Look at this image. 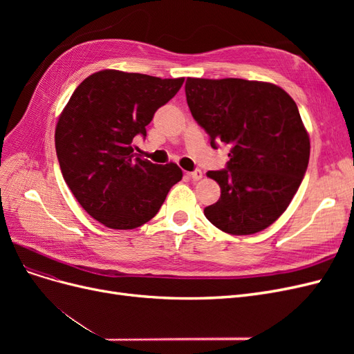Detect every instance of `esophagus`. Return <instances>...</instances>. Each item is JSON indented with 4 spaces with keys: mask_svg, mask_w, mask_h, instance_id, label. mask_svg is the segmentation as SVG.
I'll list each match as a JSON object with an SVG mask.
<instances>
[{
    "mask_svg": "<svg viewBox=\"0 0 354 354\" xmlns=\"http://www.w3.org/2000/svg\"><path fill=\"white\" fill-rule=\"evenodd\" d=\"M187 174H189V177H190L192 180H195V181H198V180L202 178V171H201V169H195V171H192V173H187Z\"/></svg>",
    "mask_w": 354,
    "mask_h": 354,
    "instance_id": "34e87169",
    "label": "esophagus"
}]
</instances>
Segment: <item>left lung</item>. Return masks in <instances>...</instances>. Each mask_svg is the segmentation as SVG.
<instances>
[{
	"mask_svg": "<svg viewBox=\"0 0 354 354\" xmlns=\"http://www.w3.org/2000/svg\"><path fill=\"white\" fill-rule=\"evenodd\" d=\"M192 116L214 149L230 145L224 169L208 171L221 196L203 209L230 234L269 227L291 203L310 158V140L291 95L270 82L187 78Z\"/></svg>",
	"mask_w": 354,
	"mask_h": 354,
	"instance_id": "1",
	"label": "left lung"
}]
</instances>
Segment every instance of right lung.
<instances>
[{
  "label": "right lung",
  "instance_id": "right-lung-1",
  "mask_svg": "<svg viewBox=\"0 0 354 354\" xmlns=\"http://www.w3.org/2000/svg\"><path fill=\"white\" fill-rule=\"evenodd\" d=\"M183 81L100 71L78 85L59 116L55 142L63 178L106 227L136 229L152 220L183 177L177 164H152L136 158L133 147Z\"/></svg>",
  "mask_w": 354,
  "mask_h": 354
}]
</instances>
